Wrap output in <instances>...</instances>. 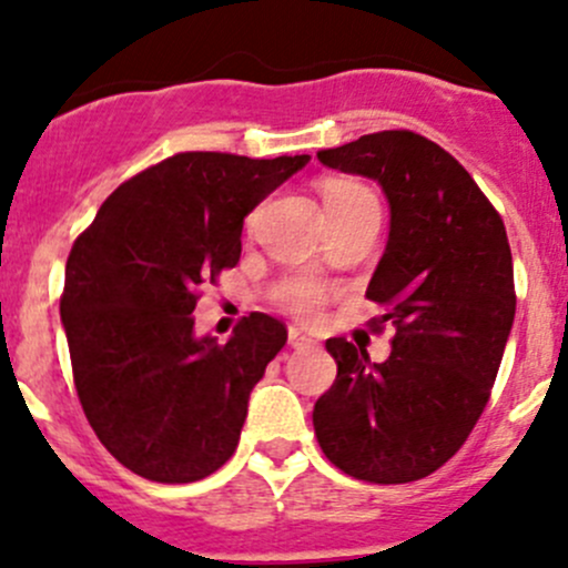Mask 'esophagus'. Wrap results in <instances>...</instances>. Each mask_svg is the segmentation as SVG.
I'll return each mask as SVG.
<instances>
[{"instance_id": "obj_1", "label": "esophagus", "mask_w": 568, "mask_h": 568, "mask_svg": "<svg viewBox=\"0 0 568 568\" xmlns=\"http://www.w3.org/2000/svg\"><path fill=\"white\" fill-rule=\"evenodd\" d=\"M288 343L294 348H311V346H316V341H313L311 335H305V332L302 329H296V326H291L288 329Z\"/></svg>"}]
</instances>
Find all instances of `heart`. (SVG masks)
<instances>
[{
  "instance_id": "heart-1",
  "label": "heart",
  "mask_w": 568,
  "mask_h": 568,
  "mask_svg": "<svg viewBox=\"0 0 568 568\" xmlns=\"http://www.w3.org/2000/svg\"><path fill=\"white\" fill-rule=\"evenodd\" d=\"M321 197H324L326 214L329 216H341L348 214V211L379 205L376 203V194L368 186H363L357 181H346V178H329V181L321 183ZM277 300L280 305L288 307L296 316H313L318 311L321 300H324V285L311 277H294L280 285Z\"/></svg>"
}]
</instances>
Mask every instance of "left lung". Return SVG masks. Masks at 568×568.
<instances>
[{"mask_svg": "<svg viewBox=\"0 0 568 568\" xmlns=\"http://www.w3.org/2000/svg\"><path fill=\"white\" fill-rule=\"evenodd\" d=\"M318 162L371 178L390 203L365 296L387 305L376 324L390 321L395 337L385 363L346 337L326 341L337 376L313 426L352 478L409 484L462 448L489 400L517 311L506 225L473 175L415 131L365 134Z\"/></svg>", "mask_w": 568, "mask_h": 568, "instance_id": "obj_1", "label": "left lung"}]
</instances>
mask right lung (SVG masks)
I'll return each mask as SVG.
<instances>
[{"instance_id": "right-lung-1", "label": "right lung", "mask_w": 568, "mask_h": 568, "mask_svg": "<svg viewBox=\"0 0 568 568\" xmlns=\"http://www.w3.org/2000/svg\"><path fill=\"white\" fill-rule=\"evenodd\" d=\"M307 162L175 153L120 183L73 244L60 300L73 382L95 437L131 473L192 484L236 450L288 329L250 313L227 343L197 337V285L236 266L244 216Z\"/></svg>"}]
</instances>
